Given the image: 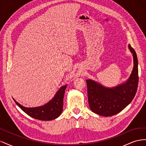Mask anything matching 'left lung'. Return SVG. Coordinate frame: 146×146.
Segmentation results:
<instances>
[{
  "mask_svg": "<svg viewBox=\"0 0 146 146\" xmlns=\"http://www.w3.org/2000/svg\"><path fill=\"white\" fill-rule=\"evenodd\" d=\"M133 57V68L129 78L121 84L108 88L91 79L86 80L88 102L92 112L103 116L120 113L129 105L136 94L138 85V63L135 50L129 44Z\"/></svg>",
  "mask_w": 146,
  "mask_h": 146,
  "instance_id": "left-lung-1",
  "label": "left lung"
}]
</instances>
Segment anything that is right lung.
<instances>
[{"instance_id":"obj_1","label":"right lung","mask_w":146,"mask_h":146,"mask_svg":"<svg viewBox=\"0 0 146 146\" xmlns=\"http://www.w3.org/2000/svg\"><path fill=\"white\" fill-rule=\"evenodd\" d=\"M67 85L60 87L54 97L42 106L28 108L21 105L14 99L17 105L29 116L41 121H51L59 117L63 108V98Z\"/></svg>"}]
</instances>
